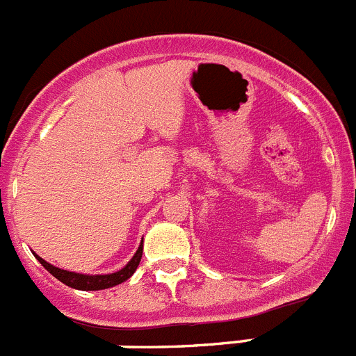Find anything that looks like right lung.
I'll use <instances>...</instances> for the list:
<instances>
[{"instance_id": "right-lung-1", "label": "right lung", "mask_w": 356, "mask_h": 356, "mask_svg": "<svg viewBox=\"0 0 356 356\" xmlns=\"http://www.w3.org/2000/svg\"><path fill=\"white\" fill-rule=\"evenodd\" d=\"M142 251H144V241H142L140 245H138L137 253L133 254L131 260H129L121 270L112 272V274H95V275L63 270V268L54 267V265H51L49 261H45L36 253L33 254H35V258L43 265V267L47 268L56 279H59V281H61L63 284H66V286L75 288V290H82V291H96V290H107V288H112L115 286V284H121L124 283V281H128V279L135 274L138 264H140Z\"/></svg>"}]
</instances>
